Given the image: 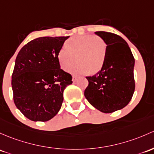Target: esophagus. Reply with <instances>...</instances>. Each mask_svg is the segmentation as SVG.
Segmentation results:
<instances>
[{"mask_svg": "<svg viewBox=\"0 0 154 154\" xmlns=\"http://www.w3.org/2000/svg\"><path fill=\"white\" fill-rule=\"evenodd\" d=\"M77 76L73 75V77H72V80H73V82H76V81H77Z\"/></svg>", "mask_w": 154, "mask_h": 154, "instance_id": "obj_1", "label": "esophagus"}]
</instances>
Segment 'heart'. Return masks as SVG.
<instances>
[{
    "label": "heart",
    "mask_w": 154,
    "mask_h": 154,
    "mask_svg": "<svg viewBox=\"0 0 154 154\" xmlns=\"http://www.w3.org/2000/svg\"><path fill=\"white\" fill-rule=\"evenodd\" d=\"M107 55L105 40L93 35H77L67 40L59 49L57 59L60 67L68 71L76 60L71 71L74 74H95L103 67Z\"/></svg>",
    "instance_id": "heart-1"
}]
</instances>
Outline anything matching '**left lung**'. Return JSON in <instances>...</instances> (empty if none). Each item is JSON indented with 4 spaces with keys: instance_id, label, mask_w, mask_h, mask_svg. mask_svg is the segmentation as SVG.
I'll use <instances>...</instances> for the list:
<instances>
[{
    "instance_id": "obj_1",
    "label": "left lung",
    "mask_w": 154,
    "mask_h": 154,
    "mask_svg": "<svg viewBox=\"0 0 154 154\" xmlns=\"http://www.w3.org/2000/svg\"><path fill=\"white\" fill-rule=\"evenodd\" d=\"M107 45V55L103 67L97 74L86 77L88 85L84 95L90 104L103 113L122 109L131 100L135 81V60L128 45L116 34L96 32Z\"/></svg>"
}]
</instances>
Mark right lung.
Here are the masks:
<instances>
[{"label": "right lung", "mask_w": 154, "mask_h": 154, "mask_svg": "<svg viewBox=\"0 0 154 154\" xmlns=\"http://www.w3.org/2000/svg\"><path fill=\"white\" fill-rule=\"evenodd\" d=\"M68 37H41L20 50L12 75L13 100L32 121L46 122L57 114L63 91L72 83L70 74L60 69L57 53Z\"/></svg>", "instance_id": "1"}]
</instances>
